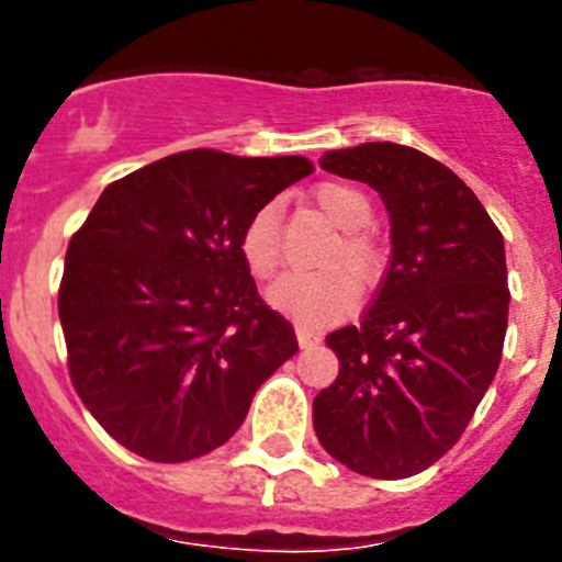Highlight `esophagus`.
I'll use <instances>...</instances> for the list:
<instances>
[{"instance_id":"1","label":"esophagus","mask_w":562,"mask_h":562,"mask_svg":"<svg viewBox=\"0 0 562 562\" xmlns=\"http://www.w3.org/2000/svg\"><path fill=\"white\" fill-rule=\"evenodd\" d=\"M295 335H297V342H301V349H312V346L321 342V335H315V331L304 324H295Z\"/></svg>"}]
</instances>
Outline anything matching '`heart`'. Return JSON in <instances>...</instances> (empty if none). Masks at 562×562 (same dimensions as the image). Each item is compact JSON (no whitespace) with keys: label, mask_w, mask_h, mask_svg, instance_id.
<instances>
[{"label":"heart","mask_w":562,"mask_h":562,"mask_svg":"<svg viewBox=\"0 0 562 562\" xmlns=\"http://www.w3.org/2000/svg\"><path fill=\"white\" fill-rule=\"evenodd\" d=\"M312 202L337 227V238L321 256L324 267H342L357 284L369 286L380 276L382 256L374 238L362 227L371 222V202L362 191L342 182H324L312 191ZM238 250L247 270L256 278H270L281 265V207L267 202L252 211L238 238ZM346 271V272H347ZM345 272V273H346ZM341 270L286 272L267 290V301L278 312L295 317L301 324L321 326L346 315L355 306V284Z\"/></svg>","instance_id":"obj_1"}]
</instances>
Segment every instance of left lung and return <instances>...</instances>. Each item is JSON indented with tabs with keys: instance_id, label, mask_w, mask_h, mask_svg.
<instances>
[{
	"instance_id": "1",
	"label": "left lung",
	"mask_w": 562,
	"mask_h": 562,
	"mask_svg": "<svg viewBox=\"0 0 562 562\" xmlns=\"http://www.w3.org/2000/svg\"><path fill=\"white\" fill-rule=\"evenodd\" d=\"M321 168L366 182L391 220V265L360 326L326 337L337 380L312 402L326 453L369 479H408L453 448L504 351V236L428 154L362 143Z\"/></svg>"
}]
</instances>
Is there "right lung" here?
I'll return each instance as SVG.
<instances>
[{
	"instance_id": "obj_1",
	"label": "right lung",
	"mask_w": 562,
	"mask_h": 562,
	"mask_svg": "<svg viewBox=\"0 0 562 562\" xmlns=\"http://www.w3.org/2000/svg\"><path fill=\"white\" fill-rule=\"evenodd\" d=\"M312 171L306 157L171 154L106 186L69 238V376L123 448L162 464L211 453L295 355V329L258 297L238 238Z\"/></svg>"
}]
</instances>
